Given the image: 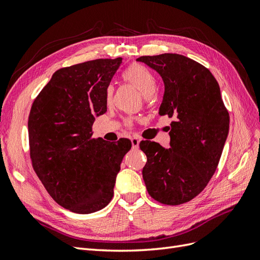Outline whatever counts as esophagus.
<instances>
[{
    "label": "esophagus",
    "mask_w": 260,
    "mask_h": 260,
    "mask_svg": "<svg viewBox=\"0 0 260 260\" xmlns=\"http://www.w3.org/2000/svg\"><path fill=\"white\" fill-rule=\"evenodd\" d=\"M131 142H132V145H133V147L134 148H138V146H139V138H137V137H133V138H131Z\"/></svg>",
    "instance_id": "1"
}]
</instances>
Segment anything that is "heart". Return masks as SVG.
I'll return each instance as SVG.
<instances>
[{
	"label": "heart",
	"instance_id": "b5f03b06",
	"mask_svg": "<svg viewBox=\"0 0 260 260\" xmlns=\"http://www.w3.org/2000/svg\"><path fill=\"white\" fill-rule=\"evenodd\" d=\"M124 79L126 81L135 85L139 90V92L146 98V100H149L155 95L157 91V82L155 77L151 75L148 69H146L142 64H133L129 68L124 72ZM113 88L110 86L108 89V102L111 103L113 100Z\"/></svg>",
	"mask_w": 260,
	"mask_h": 260
}]
</instances>
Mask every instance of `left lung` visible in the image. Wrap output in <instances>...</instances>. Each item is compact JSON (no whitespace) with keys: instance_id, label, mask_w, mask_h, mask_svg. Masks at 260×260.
Masks as SVG:
<instances>
[{"instance_id":"obj_1","label":"left lung","mask_w":260,"mask_h":260,"mask_svg":"<svg viewBox=\"0 0 260 260\" xmlns=\"http://www.w3.org/2000/svg\"><path fill=\"white\" fill-rule=\"evenodd\" d=\"M161 77L165 92L159 114L174 117L170 147L143 141L147 156L143 178L156 201L178 205L196 198L214 175L229 135L230 115L209 69L178 54L143 56Z\"/></svg>"}]
</instances>
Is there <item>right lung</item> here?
<instances>
[{"instance_id": "obj_1", "label": "right lung", "mask_w": 260, "mask_h": 260, "mask_svg": "<svg viewBox=\"0 0 260 260\" xmlns=\"http://www.w3.org/2000/svg\"><path fill=\"white\" fill-rule=\"evenodd\" d=\"M122 58L96 59L57 70L31 105L28 137L32 167L50 197L80 214L102 210L131 147L92 138L108 109V88Z\"/></svg>"}]
</instances>
